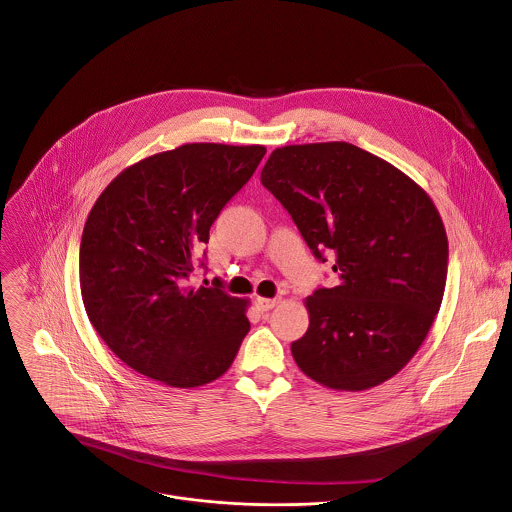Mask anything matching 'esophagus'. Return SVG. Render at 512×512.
I'll return each mask as SVG.
<instances>
[{
	"label": "esophagus",
	"instance_id": "1",
	"mask_svg": "<svg viewBox=\"0 0 512 512\" xmlns=\"http://www.w3.org/2000/svg\"><path fill=\"white\" fill-rule=\"evenodd\" d=\"M277 304H279V298H263V296L255 298V306L259 312H267V310L275 308Z\"/></svg>",
	"mask_w": 512,
	"mask_h": 512
}]
</instances>
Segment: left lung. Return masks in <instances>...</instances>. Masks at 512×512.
<instances>
[{"label": "left lung", "mask_w": 512, "mask_h": 512, "mask_svg": "<svg viewBox=\"0 0 512 512\" xmlns=\"http://www.w3.org/2000/svg\"><path fill=\"white\" fill-rule=\"evenodd\" d=\"M261 182L312 253H334L340 283L304 300L308 330L290 345L300 371L334 391H367L414 357L440 310L448 237L432 198L351 143L286 145Z\"/></svg>", "instance_id": "8db88e82"}]
</instances>
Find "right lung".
Listing matches in <instances>:
<instances>
[{
	"label": "right lung",
	"mask_w": 512,
	"mask_h": 512,
	"mask_svg": "<svg viewBox=\"0 0 512 512\" xmlns=\"http://www.w3.org/2000/svg\"><path fill=\"white\" fill-rule=\"evenodd\" d=\"M263 145L186 143L119 172L80 243L86 314L133 371L176 389L222 377L249 332L247 298L186 286L198 249Z\"/></svg>",
	"instance_id": "right-lung-1"
}]
</instances>
